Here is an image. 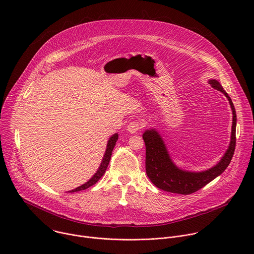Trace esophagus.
<instances>
[{"mask_svg": "<svg viewBox=\"0 0 254 254\" xmlns=\"http://www.w3.org/2000/svg\"><path fill=\"white\" fill-rule=\"evenodd\" d=\"M142 127H143L142 123H140L138 121H133L127 125V131L130 133H134V132H137L140 129H142Z\"/></svg>", "mask_w": 254, "mask_h": 254, "instance_id": "34e87169", "label": "esophagus"}]
</instances>
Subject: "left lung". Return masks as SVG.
Masks as SVG:
<instances>
[{
  "instance_id": "8db88e82",
  "label": "left lung",
  "mask_w": 254,
  "mask_h": 254,
  "mask_svg": "<svg viewBox=\"0 0 254 254\" xmlns=\"http://www.w3.org/2000/svg\"><path fill=\"white\" fill-rule=\"evenodd\" d=\"M209 83L212 87L221 91L227 97L231 106L233 120L229 147L221 161L216 166L203 172H188L179 169L172 162L165 142L156 129L152 128L146 130L142 134V138L146 143V172L152 183L161 190L182 195L192 194L206 186L216 177L221 175L231 162L236 143L235 108L230 96L218 81L212 79L209 80Z\"/></svg>"
}]
</instances>
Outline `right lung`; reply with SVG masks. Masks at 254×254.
Listing matches in <instances>:
<instances>
[{
    "mask_svg": "<svg viewBox=\"0 0 254 254\" xmlns=\"http://www.w3.org/2000/svg\"><path fill=\"white\" fill-rule=\"evenodd\" d=\"M119 138V134L118 133H115L113 136H111V138L108 139L107 141V146H106V151H105V154L103 156V159H102V162L97 170V172L93 175V177L88 181V182H86L85 184L75 188L74 190H71V191H68L69 193H73V192H78V191H81V190H85L91 186H93L97 181L103 176V174L105 173L106 169H107V166L108 164H110V161H111V158H112V154H113V150L116 146V142Z\"/></svg>",
    "mask_w": 254,
    "mask_h": 254,
    "instance_id": "add662e5",
    "label": "right lung"
}]
</instances>
